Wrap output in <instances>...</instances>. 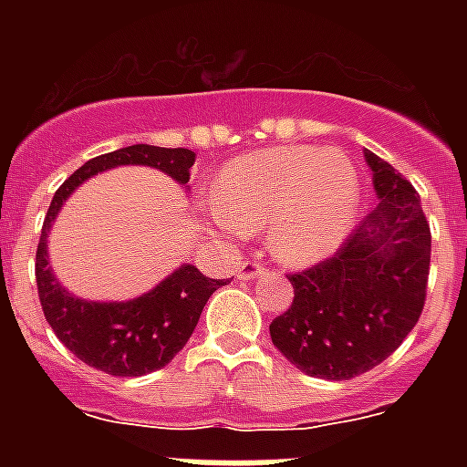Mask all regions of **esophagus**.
<instances>
[{"mask_svg": "<svg viewBox=\"0 0 467 467\" xmlns=\"http://www.w3.org/2000/svg\"><path fill=\"white\" fill-rule=\"evenodd\" d=\"M266 274V269H264V264L254 262V259H249V262H244L240 266V274L237 276L244 278V281H252V278H259Z\"/></svg>", "mask_w": 467, "mask_h": 467, "instance_id": "34e87169", "label": "esophagus"}]
</instances>
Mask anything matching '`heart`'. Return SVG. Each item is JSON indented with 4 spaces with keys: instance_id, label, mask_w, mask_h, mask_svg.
Listing matches in <instances>:
<instances>
[{
    "instance_id": "obj_1",
    "label": "heart",
    "mask_w": 467,
    "mask_h": 467,
    "mask_svg": "<svg viewBox=\"0 0 467 467\" xmlns=\"http://www.w3.org/2000/svg\"><path fill=\"white\" fill-rule=\"evenodd\" d=\"M358 211V176L339 150H259L218 176L211 225L240 237L269 223V249L288 266H312L347 240Z\"/></svg>"
}]
</instances>
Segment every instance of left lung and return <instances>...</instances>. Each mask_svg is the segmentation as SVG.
<instances>
[{
  "label": "left lung",
  "instance_id": "8db88e82",
  "mask_svg": "<svg viewBox=\"0 0 467 467\" xmlns=\"http://www.w3.org/2000/svg\"><path fill=\"white\" fill-rule=\"evenodd\" d=\"M378 205L337 254L291 274V307L271 341L307 376L348 380L383 363L412 332L427 300L431 233L412 183L366 152Z\"/></svg>",
  "mask_w": 467,
  "mask_h": 467
}]
</instances>
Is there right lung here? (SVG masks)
<instances>
[{"instance_id": "add662e5", "label": "right lung", "mask_w": 467, "mask_h": 467, "mask_svg": "<svg viewBox=\"0 0 467 467\" xmlns=\"http://www.w3.org/2000/svg\"><path fill=\"white\" fill-rule=\"evenodd\" d=\"M193 161L196 155L191 150L130 145L89 160L55 191L36 252L38 298L57 339L91 368L120 378L145 376L164 368L193 334L208 298L230 281L208 278L196 266L182 264L140 298L126 303L75 298L62 288L47 264V233L72 191L99 171L123 164H145L160 169L174 182L186 183Z\"/></svg>"}]
</instances>
